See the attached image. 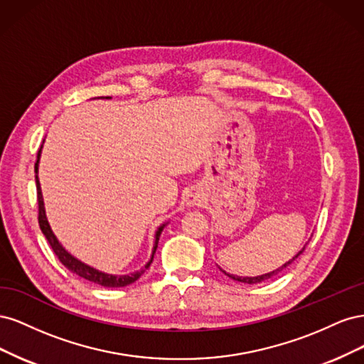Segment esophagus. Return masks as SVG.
<instances>
[{
  "label": "esophagus",
  "instance_id": "1",
  "mask_svg": "<svg viewBox=\"0 0 364 364\" xmlns=\"http://www.w3.org/2000/svg\"><path fill=\"white\" fill-rule=\"evenodd\" d=\"M203 202V197L199 191H191L188 194V197H186V203H188L190 206H194V205H200Z\"/></svg>",
  "mask_w": 364,
  "mask_h": 364
}]
</instances>
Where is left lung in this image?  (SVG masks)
I'll use <instances>...</instances> for the list:
<instances>
[{
  "instance_id": "1",
  "label": "left lung",
  "mask_w": 364,
  "mask_h": 364,
  "mask_svg": "<svg viewBox=\"0 0 364 364\" xmlns=\"http://www.w3.org/2000/svg\"><path fill=\"white\" fill-rule=\"evenodd\" d=\"M305 250V247L299 252V253H297V255L296 257H293L289 262H285L284 264V266H281L279 269H277V270H273V272H270V273H266V274H261V277H253V278H243V277H235V274H229V273H226L228 274V277L229 278H232L234 281H238V282H245V284H258V282H262V281H267V279H270V278H273V277H277V274H279L282 270H285V269H287L289 266H290V264H293V261L297 258V257H299L301 255V253Z\"/></svg>"
}]
</instances>
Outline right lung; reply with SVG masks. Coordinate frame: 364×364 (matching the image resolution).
I'll return each mask as SVG.
<instances>
[{
    "instance_id": "right-lung-1",
    "label": "right lung",
    "mask_w": 364,
    "mask_h": 364,
    "mask_svg": "<svg viewBox=\"0 0 364 364\" xmlns=\"http://www.w3.org/2000/svg\"><path fill=\"white\" fill-rule=\"evenodd\" d=\"M106 98H111V97H106ZM39 156H41V150L38 151V159L35 162V173H36V191H38V220H39V228L42 230V234L46 235L47 241L50 243L53 252L56 253V257L59 258V261L63 264L65 267H67L70 272L75 273L77 277H80L86 281H91L94 284H98L102 285V287H109V289H115V287H126V285H130L134 284L136 279H139V277L142 273H144L149 267L150 264L153 261V255H155V252L158 249V241H159V237H161V232L165 225H162L158 232H156V237H155V246H153V255L150 258V261L146 264L144 269H141L135 273H130V274H121V277H115V274H107V273H103V272H98L90 266H86V264H83L82 261H79L77 258H74L71 253H68L67 250H65L62 247V245L58 241V238L54 237L53 230L47 222V215H46V209H43V199H42V191H41V183H39V179H38V164H39Z\"/></svg>"
}]
</instances>
